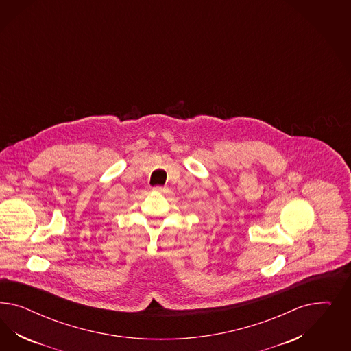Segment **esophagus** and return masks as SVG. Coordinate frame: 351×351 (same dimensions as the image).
<instances>
[{
	"label": "esophagus",
	"instance_id": "34e87169",
	"mask_svg": "<svg viewBox=\"0 0 351 351\" xmlns=\"http://www.w3.org/2000/svg\"><path fill=\"white\" fill-rule=\"evenodd\" d=\"M153 191H163V188H162V186H154V188H153Z\"/></svg>",
	"mask_w": 351,
	"mask_h": 351
}]
</instances>
